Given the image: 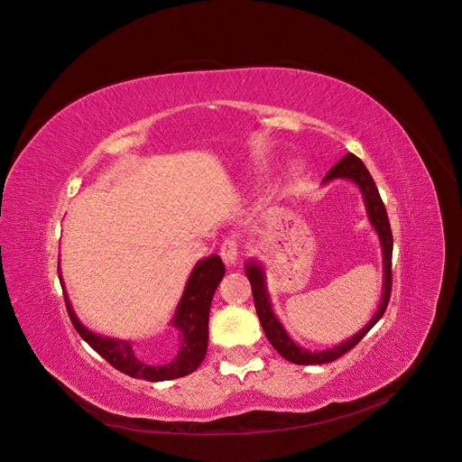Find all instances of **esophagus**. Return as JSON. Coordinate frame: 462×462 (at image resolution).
I'll list each match as a JSON object with an SVG mask.
<instances>
[{"instance_id":"34e87169","label":"esophagus","mask_w":462,"mask_h":462,"mask_svg":"<svg viewBox=\"0 0 462 462\" xmlns=\"http://www.w3.org/2000/svg\"><path fill=\"white\" fill-rule=\"evenodd\" d=\"M221 257L223 261L232 266L237 263V257H239V246H237V241L236 239H225V243L221 245Z\"/></svg>"}]
</instances>
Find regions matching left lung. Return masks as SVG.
<instances>
[{
    "label": "left lung",
    "mask_w": 462,
    "mask_h": 462,
    "mask_svg": "<svg viewBox=\"0 0 462 462\" xmlns=\"http://www.w3.org/2000/svg\"><path fill=\"white\" fill-rule=\"evenodd\" d=\"M334 180H350L352 183L357 185V189L363 194V201H365V208L368 214V221L372 223L374 230L379 236L381 241V250H383V295H381V302L379 309L375 312V316L370 319V323L361 328L356 336L348 337L346 341H343L341 345H336L334 348L328 350H309L299 346L284 330V327L281 325V321L277 319V316L273 314L272 309V299L266 288V281H264V268L259 261L255 259H248L245 263V273L252 284V295H254V304H255V312L259 316L261 327L264 330V336L268 337L270 345L277 350V354H281L286 361L295 363V365H325V363H332L336 359H339L341 356H345L348 350H352L374 327L375 323L383 318L388 300H390V293H392V250H393V237H392V228H390V221H388V214L384 208V203L379 196V190L368 172V169L365 167V163L354 156V153H346V156L330 169V172L325 176L323 183H330Z\"/></svg>",
    "instance_id": "left-lung-1"
}]
</instances>
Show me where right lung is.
<instances>
[{
    "label": "right lung",
    "mask_w": 462,
    "mask_h": 462,
    "mask_svg": "<svg viewBox=\"0 0 462 462\" xmlns=\"http://www.w3.org/2000/svg\"><path fill=\"white\" fill-rule=\"evenodd\" d=\"M58 275L63 288L69 318L81 336L105 361H108L116 370L146 381H171L178 377H185L198 370L203 363L208 348V316L210 304L216 293L217 284L225 275V264L219 255H210L199 259L190 272L185 291L178 302L174 318L171 319V327L178 332L180 350L165 363H148L132 348L130 341L105 337L88 330L72 310L70 299L67 295L61 270L58 264Z\"/></svg>",
    "instance_id": "obj_1"
}]
</instances>
